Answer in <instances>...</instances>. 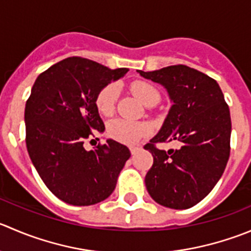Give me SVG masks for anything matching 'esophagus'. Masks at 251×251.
I'll return each mask as SVG.
<instances>
[{"label":"esophagus","instance_id":"34e87169","mask_svg":"<svg viewBox=\"0 0 251 251\" xmlns=\"http://www.w3.org/2000/svg\"><path fill=\"white\" fill-rule=\"evenodd\" d=\"M141 150V147H130V151H131V154H136V153L138 152V151Z\"/></svg>","mask_w":251,"mask_h":251}]
</instances>
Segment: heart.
I'll list each match as a JSON object with an SVG mask.
<instances>
[{
  "instance_id": "obj_1",
  "label": "heart",
  "mask_w": 251,
  "mask_h": 251,
  "mask_svg": "<svg viewBox=\"0 0 251 251\" xmlns=\"http://www.w3.org/2000/svg\"><path fill=\"white\" fill-rule=\"evenodd\" d=\"M131 91L133 96L148 105L151 103H157L159 93L157 89L146 82H135L131 84ZM118 86L114 83L103 87L96 97V106L99 113L104 116H110L115 110V104L118 100ZM108 133L111 138L125 145H136L141 138L151 133V126L145 123L115 119L108 124Z\"/></svg>"
}]
</instances>
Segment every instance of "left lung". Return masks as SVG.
Returning a JSON list of instances; mask_svg holds the SVG:
<instances>
[{"label":"left lung","mask_w":251,"mask_h":251,"mask_svg":"<svg viewBox=\"0 0 251 251\" xmlns=\"http://www.w3.org/2000/svg\"><path fill=\"white\" fill-rule=\"evenodd\" d=\"M140 76L164 87L173 105L159 132L145 146L153 165L145 182L151 198L164 207L185 210L211 193L222 176L230 152L229 108L215 79L184 65ZM177 140L179 150L165 152L158 142Z\"/></svg>","instance_id":"8db88e82"}]
</instances>
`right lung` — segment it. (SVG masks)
Wrapping results in <instances>:
<instances>
[{
    "mask_svg": "<svg viewBox=\"0 0 251 251\" xmlns=\"http://www.w3.org/2000/svg\"><path fill=\"white\" fill-rule=\"evenodd\" d=\"M94 61L67 57L39 75L25 104L26 148L49 190L74 206L105 200L131 153L108 138L87 151V138L105 130L96 106L103 87L127 74Z\"/></svg>",
    "mask_w": 251,
    "mask_h": 251,
    "instance_id": "add662e5",
    "label": "right lung"
}]
</instances>
